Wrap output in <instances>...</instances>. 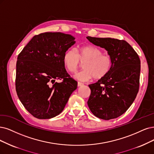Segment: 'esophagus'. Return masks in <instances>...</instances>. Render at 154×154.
Masks as SVG:
<instances>
[{
  "mask_svg": "<svg viewBox=\"0 0 154 154\" xmlns=\"http://www.w3.org/2000/svg\"><path fill=\"white\" fill-rule=\"evenodd\" d=\"M83 85H84V84L82 83V82H77V86L78 87H81V86H83Z\"/></svg>",
  "mask_w": 154,
  "mask_h": 154,
  "instance_id": "1",
  "label": "esophagus"
}]
</instances>
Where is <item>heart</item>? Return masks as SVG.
<instances>
[{
	"mask_svg": "<svg viewBox=\"0 0 154 154\" xmlns=\"http://www.w3.org/2000/svg\"><path fill=\"white\" fill-rule=\"evenodd\" d=\"M84 69L73 75L77 80L82 82L88 81L94 77L100 79L106 76L112 66V60L109 54H102V51L94 45H88L80 47L76 51L70 49L63 56V63L68 71L76 72L83 62Z\"/></svg>",
	"mask_w": 154,
	"mask_h": 154,
	"instance_id": "heart-1",
	"label": "heart"
}]
</instances>
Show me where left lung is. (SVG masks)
Segmentation results:
<instances>
[{
	"label": "left lung",
	"mask_w": 154,
	"mask_h": 154,
	"mask_svg": "<svg viewBox=\"0 0 154 154\" xmlns=\"http://www.w3.org/2000/svg\"><path fill=\"white\" fill-rule=\"evenodd\" d=\"M93 44L105 49L112 60L109 73L89 85L90 110L103 120L122 115L137 95L140 86V60L131 45L124 40L87 37Z\"/></svg>",
	"instance_id": "1"
}]
</instances>
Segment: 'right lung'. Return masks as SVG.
Here are the masks:
<instances>
[{
    "mask_svg": "<svg viewBox=\"0 0 154 154\" xmlns=\"http://www.w3.org/2000/svg\"><path fill=\"white\" fill-rule=\"evenodd\" d=\"M75 38L61 32L34 36L18 56L16 91L26 110L39 119L56 117L63 110L77 82L66 72V51ZM61 80L57 83L55 80Z\"/></svg>",
    "mask_w": 154,
    "mask_h": 154,
    "instance_id": "add662e5",
    "label": "right lung"
}]
</instances>
